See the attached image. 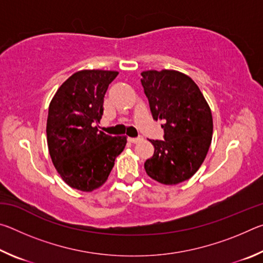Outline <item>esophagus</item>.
Returning <instances> with one entry per match:
<instances>
[{
  "mask_svg": "<svg viewBox=\"0 0 263 263\" xmlns=\"http://www.w3.org/2000/svg\"><path fill=\"white\" fill-rule=\"evenodd\" d=\"M142 140H144V138H142L141 136L136 137V138H128V141L132 142V144H138V142H140Z\"/></svg>",
  "mask_w": 263,
  "mask_h": 263,
  "instance_id": "34e87169",
  "label": "esophagus"
}]
</instances>
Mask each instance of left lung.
Returning <instances> with one entry per match:
<instances>
[{
    "label": "left lung",
    "instance_id": "8db88e82",
    "mask_svg": "<svg viewBox=\"0 0 263 263\" xmlns=\"http://www.w3.org/2000/svg\"><path fill=\"white\" fill-rule=\"evenodd\" d=\"M141 84L155 121H163V139L149 140L153 157L145 171L162 184L189 180L201 167L210 147L212 115L197 84L176 70H146Z\"/></svg>",
    "mask_w": 263,
    "mask_h": 263
}]
</instances>
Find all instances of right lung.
<instances>
[{"instance_id": "add662e5", "label": "right lung", "mask_w": 263, "mask_h": 263, "mask_svg": "<svg viewBox=\"0 0 263 263\" xmlns=\"http://www.w3.org/2000/svg\"><path fill=\"white\" fill-rule=\"evenodd\" d=\"M118 72L80 70L68 78L53 97L46 125L52 162L69 186L92 191L108 180L126 137L99 132L104 95Z\"/></svg>"}]
</instances>
